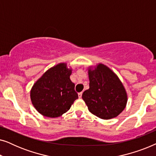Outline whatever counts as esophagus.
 I'll use <instances>...</instances> for the list:
<instances>
[{"label": "esophagus", "instance_id": "1", "mask_svg": "<svg viewBox=\"0 0 156 156\" xmlns=\"http://www.w3.org/2000/svg\"><path fill=\"white\" fill-rule=\"evenodd\" d=\"M78 97H79V98H82V92H80L78 94Z\"/></svg>", "mask_w": 156, "mask_h": 156}]
</instances>
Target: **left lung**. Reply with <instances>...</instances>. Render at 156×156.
<instances>
[{
  "label": "left lung",
  "mask_w": 156,
  "mask_h": 156,
  "mask_svg": "<svg viewBox=\"0 0 156 156\" xmlns=\"http://www.w3.org/2000/svg\"><path fill=\"white\" fill-rule=\"evenodd\" d=\"M88 74L89 89L82 94V99L89 111L102 119L116 117L127 103L126 91L120 80L103 64L89 69Z\"/></svg>",
  "instance_id": "obj_1"
}]
</instances>
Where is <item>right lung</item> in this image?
Returning <instances> with one entry per match:
<instances>
[{
    "instance_id": "add662e5",
    "label": "right lung",
    "mask_w": 156,
    "mask_h": 156,
    "mask_svg": "<svg viewBox=\"0 0 156 156\" xmlns=\"http://www.w3.org/2000/svg\"><path fill=\"white\" fill-rule=\"evenodd\" d=\"M72 69L60 63L48 69L32 87L30 99L34 107L44 116L55 118L69 109L78 94L70 80Z\"/></svg>"
}]
</instances>
